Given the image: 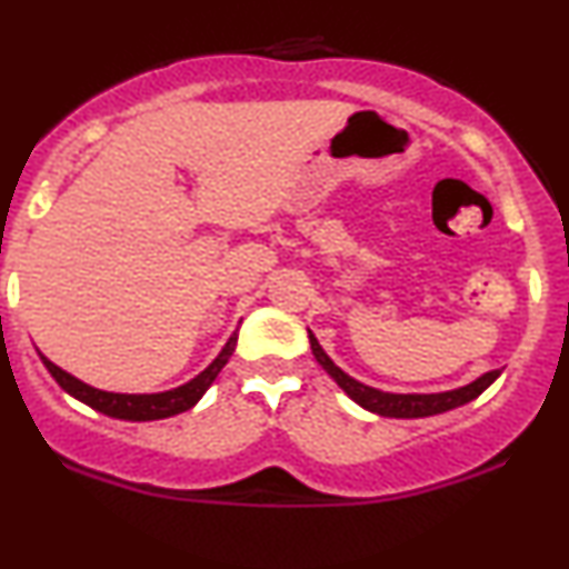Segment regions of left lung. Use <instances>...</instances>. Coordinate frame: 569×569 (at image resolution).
Returning <instances> with one entry per match:
<instances>
[{
    "instance_id": "8db88e82",
    "label": "left lung",
    "mask_w": 569,
    "mask_h": 569,
    "mask_svg": "<svg viewBox=\"0 0 569 569\" xmlns=\"http://www.w3.org/2000/svg\"><path fill=\"white\" fill-rule=\"evenodd\" d=\"M307 333H310V347H312L315 360H318L320 366L326 368V373L331 376V379L337 381V385L345 389V392L350 395L355 402H358V406H362L366 410H371V413L387 416V419H423V416H437V413H445V410H453L458 406H467V402L475 400V397H480L485 389H488L492 381H496L498 376H501V371H488V373H482L480 379L471 381V385H467V387L450 389V392H435V395L381 392V389L360 385L358 379L347 376L337 366V362H333L323 352V347L318 345L315 333L312 331H307Z\"/></svg>"
}]
</instances>
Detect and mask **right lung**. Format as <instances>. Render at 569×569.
<instances>
[{"label":"right lung","mask_w":569,"mask_h":569,"mask_svg":"<svg viewBox=\"0 0 569 569\" xmlns=\"http://www.w3.org/2000/svg\"><path fill=\"white\" fill-rule=\"evenodd\" d=\"M238 333H232L228 345L222 347V352L217 355L214 362L190 379L188 385L169 389V392H156V395H121V392H102V389H94L79 381L77 376H71L63 368L54 366L52 360H47L42 355V362L47 371L52 373V379L58 381L60 387L66 389L68 395H73L77 400L84 402V406L100 410V413L111 416V419H124V421H156V419H169V416L182 413V410H190L201 400L203 392L211 387V381L217 379L219 371L224 368V362L230 360V355L236 352Z\"/></svg>","instance_id":"add662e5"}]
</instances>
